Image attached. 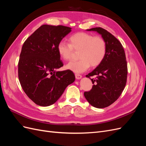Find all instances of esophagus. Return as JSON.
Segmentation results:
<instances>
[{
    "label": "esophagus",
    "mask_w": 146,
    "mask_h": 146,
    "mask_svg": "<svg viewBox=\"0 0 146 146\" xmlns=\"http://www.w3.org/2000/svg\"><path fill=\"white\" fill-rule=\"evenodd\" d=\"M75 76H76V79H78V80H79V79L82 78V76H81V75L78 74H75Z\"/></svg>",
    "instance_id": "34e87169"
}]
</instances>
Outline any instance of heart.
Segmentation results:
<instances>
[{
  "label": "heart",
  "instance_id": "obj_1",
  "mask_svg": "<svg viewBox=\"0 0 146 146\" xmlns=\"http://www.w3.org/2000/svg\"><path fill=\"white\" fill-rule=\"evenodd\" d=\"M69 44L61 41L57 46V50L61 58L69 60L74 50L79 51L78 61H71L66 65V69L76 73L86 71L90 68L96 67L101 64L107 54V44L100 36L90 33L79 32L69 38Z\"/></svg>",
  "mask_w": 146,
  "mask_h": 146
}]
</instances>
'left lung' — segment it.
<instances>
[{
	"label": "left lung",
	"instance_id": "8db88e82",
	"mask_svg": "<svg viewBox=\"0 0 146 146\" xmlns=\"http://www.w3.org/2000/svg\"><path fill=\"white\" fill-rule=\"evenodd\" d=\"M100 34L107 44V54L100 64L86 77L97 76L91 79L92 89L84 92L86 99L92 106L98 108L107 107L114 103L124 89L127 77V64L125 54L121 43L112 34L101 27L92 28Z\"/></svg>",
	"mask_w": 146,
	"mask_h": 146
}]
</instances>
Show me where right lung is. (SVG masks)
<instances>
[{
	"mask_svg": "<svg viewBox=\"0 0 146 146\" xmlns=\"http://www.w3.org/2000/svg\"><path fill=\"white\" fill-rule=\"evenodd\" d=\"M70 32L71 28L66 26L42 25L22 47L19 80L25 93L36 105L47 107L54 104L75 81L71 70H56L63 66L57 46Z\"/></svg>",
	"mask_w": 146,
	"mask_h": 146,
	"instance_id": "obj_1",
	"label": "right lung"
}]
</instances>
